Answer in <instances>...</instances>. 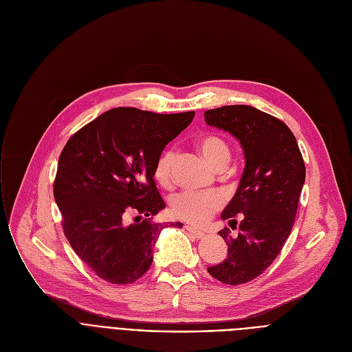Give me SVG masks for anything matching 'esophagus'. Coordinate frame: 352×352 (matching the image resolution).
Wrapping results in <instances>:
<instances>
[{"mask_svg":"<svg viewBox=\"0 0 352 352\" xmlns=\"http://www.w3.org/2000/svg\"><path fill=\"white\" fill-rule=\"evenodd\" d=\"M186 230L190 232V234H192L194 236H197V238H204V232H202V231H199V230H197L195 227H191V226H187L186 227Z\"/></svg>","mask_w":352,"mask_h":352,"instance_id":"34e87169","label":"esophagus"}]
</instances>
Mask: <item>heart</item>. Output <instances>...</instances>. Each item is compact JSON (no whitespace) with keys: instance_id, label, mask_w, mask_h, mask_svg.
Returning a JSON list of instances; mask_svg holds the SVG:
<instances>
[{"instance_id":"1","label":"heart","mask_w":352,"mask_h":352,"mask_svg":"<svg viewBox=\"0 0 352 352\" xmlns=\"http://www.w3.org/2000/svg\"><path fill=\"white\" fill-rule=\"evenodd\" d=\"M199 151L206 160L218 168L219 165L228 164L230 150L227 142L217 134H204L197 141ZM175 161V153L166 150L157 161L154 168V177L161 186H168L173 174V165ZM224 204V198L219 192H197L182 191L177 194L171 201V211L174 217L187 221L194 226H201L221 210Z\"/></svg>"}]
</instances>
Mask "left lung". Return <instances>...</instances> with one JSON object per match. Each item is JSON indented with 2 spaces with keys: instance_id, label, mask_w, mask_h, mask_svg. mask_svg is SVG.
Segmentation results:
<instances>
[{
  "instance_id": "obj_1",
  "label": "left lung",
  "mask_w": 352,
  "mask_h": 352,
  "mask_svg": "<svg viewBox=\"0 0 352 352\" xmlns=\"http://www.w3.org/2000/svg\"><path fill=\"white\" fill-rule=\"evenodd\" d=\"M208 125L228 131L244 148L245 168L235 195L221 214L231 228L223 263L208 268L215 280L245 284L261 275L291 234L305 181V164L291 129L251 105H224L204 113ZM240 223H236V219Z\"/></svg>"
}]
</instances>
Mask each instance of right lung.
Segmentation results:
<instances>
[{
  "instance_id": "right-lung-1",
  "label": "right lung",
  "mask_w": 352,
  "mask_h": 352,
  "mask_svg": "<svg viewBox=\"0 0 352 352\" xmlns=\"http://www.w3.org/2000/svg\"><path fill=\"white\" fill-rule=\"evenodd\" d=\"M194 114L118 107L65 144L54 198L69 245L104 281L131 284L151 267L157 236L166 227L151 221L165 208L154 168L165 145L191 124ZM129 213L136 215L133 223L126 219Z\"/></svg>"
}]
</instances>
